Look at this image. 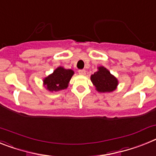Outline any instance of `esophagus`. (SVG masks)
<instances>
[{
    "label": "esophagus",
    "mask_w": 156,
    "mask_h": 156,
    "mask_svg": "<svg viewBox=\"0 0 156 156\" xmlns=\"http://www.w3.org/2000/svg\"><path fill=\"white\" fill-rule=\"evenodd\" d=\"M78 73H79L80 75H81V76H84L85 74H86V71H85L84 69H80V70H79V71H78Z\"/></svg>",
    "instance_id": "34e87169"
}]
</instances>
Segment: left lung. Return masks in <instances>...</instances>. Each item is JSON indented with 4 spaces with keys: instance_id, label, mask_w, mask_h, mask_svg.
Listing matches in <instances>:
<instances>
[{
    "instance_id": "8db88e82",
    "label": "left lung",
    "mask_w": 156,
    "mask_h": 156,
    "mask_svg": "<svg viewBox=\"0 0 156 156\" xmlns=\"http://www.w3.org/2000/svg\"><path fill=\"white\" fill-rule=\"evenodd\" d=\"M91 80L98 92H111L116 90L118 80L108 69L103 66L98 67L97 72L91 76Z\"/></svg>"
}]
</instances>
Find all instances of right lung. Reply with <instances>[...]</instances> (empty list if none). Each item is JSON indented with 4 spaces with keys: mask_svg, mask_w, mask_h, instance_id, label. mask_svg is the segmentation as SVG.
Returning a JSON list of instances; mask_svg holds the SVG:
<instances>
[{
    "mask_svg": "<svg viewBox=\"0 0 156 156\" xmlns=\"http://www.w3.org/2000/svg\"><path fill=\"white\" fill-rule=\"evenodd\" d=\"M74 74L72 69H66L59 66L43 79V86L50 92L62 91L69 87V81Z\"/></svg>",
    "mask_w": 156,
    "mask_h": 156,
    "instance_id": "right-lung-1",
    "label": "right lung"
}]
</instances>
